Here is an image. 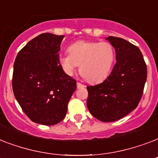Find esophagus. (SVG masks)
I'll return each mask as SVG.
<instances>
[{
	"label": "esophagus",
	"instance_id": "1",
	"mask_svg": "<svg viewBox=\"0 0 158 158\" xmlns=\"http://www.w3.org/2000/svg\"><path fill=\"white\" fill-rule=\"evenodd\" d=\"M84 84H80V83H77V88H78V89H82V88H84Z\"/></svg>",
	"mask_w": 158,
	"mask_h": 158
}]
</instances>
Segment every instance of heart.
I'll return each instance as SVG.
<instances>
[{"mask_svg":"<svg viewBox=\"0 0 158 158\" xmlns=\"http://www.w3.org/2000/svg\"><path fill=\"white\" fill-rule=\"evenodd\" d=\"M69 54L60 56V64L64 72L72 75L77 66L87 81L102 82L108 76L115 61V48L107 42L79 41L68 48Z\"/></svg>","mask_w":158,"mask_h":158,"instance_id":"heart-1","label":"heart"}]
</instances>
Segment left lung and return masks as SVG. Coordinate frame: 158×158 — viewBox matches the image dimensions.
<instances>
[{
    "label": "left lung",
    "instance_id": "1",
    "mask_svg": "<svg viewBox=\"0 0 158 158\" xmlns=\"http://www.w3.org/2000/svg\"><path fill=\"white\" fill-rule=\"evenodd\" d=\"M106 39L115 48L116 62L102 83L87 87V106L98 120L112 122L137 107L147 79V65L138 47L120 38Z\"/></svg>",
    "mask_w": 158,
    "mask_h": 158
}]
</instances>
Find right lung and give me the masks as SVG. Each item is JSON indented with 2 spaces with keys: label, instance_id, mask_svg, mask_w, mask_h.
Here are the masks:
<instances>
[{
  "label": "right lung",
  "instance_id": "obj_1",
  "mask_svg": "<svg viewBox=\"0 0 158 158\" xmlns=\"http://www.w3.org/2000/svg\"><path fill=\"white\" fill-rule=\"evenodd\" d=\"M64 36L42 33L18 53L12 87L16 100L32 121L43 125L60 122L76 89V81L64 73L59 51Z\"/></svg>",
  "mask_w": 158,
  "mask_h": 158
}]
</instances>
